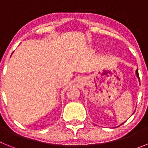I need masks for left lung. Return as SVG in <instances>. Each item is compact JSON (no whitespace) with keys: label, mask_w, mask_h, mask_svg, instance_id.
<instances>
[{"label":"left lung","mask_w":148,"mask_h":148,"mask_svg":"<svg viewBox=\"0 0 148 148\" xmlns=\"http://www.w3.org/2000/svg\"><path fill=\"white\" fill-rule=\"evenodd\" d=\"M136 75H137V77H138V79H139V75H138V70H136Z\"/></svg>","instance_id":"left-lung-1"}]
</instances>
